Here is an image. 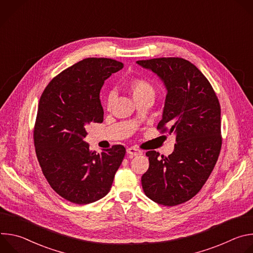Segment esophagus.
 <instances>
[{"instance_id": "1", "label": "esophagus", "mask_w": 253, "mask_h": 253, "mask_svg": "<svg viewBox=\"0 0 253 253\" xmlns=\"http://www.w3.org/2000/svg\"><path fill=\"white\" fill-rule=\"evenodd\" d=\"M127 153L130 154L131 156H138V155H141L142 154V151H140L139 149L135 148V147H129L127 149Z\"/></svg>"}]
</instances>
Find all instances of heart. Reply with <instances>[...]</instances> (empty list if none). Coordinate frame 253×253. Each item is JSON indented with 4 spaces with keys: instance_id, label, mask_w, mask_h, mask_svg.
<instances>
[{
    "instance_id": "obj_1",
    "label": "heart",
    "mask_w": 253,
    "mask_h": 253,
    "mask_svg": "<svg viewBox=\"0 0 253 253\" xmlns=\"http://www.w3.org/2000/svg\"><path fill=\"white\" fill-rule=\"evenodd\" d=\"M127 88L130 91V93L132 94L134 100L146 98V97L153 99L155 96V93H156L154 86L149 81H147L146 79H143V78H135V79L130 80L127 83ZM112 98H113L112 93H110L107 96V102H106L107 107H110Z\"/></svg>"
}]
</instances>
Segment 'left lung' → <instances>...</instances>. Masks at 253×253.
Returning a JSON list of instances; mask_svg holds the SVG:
<instances>
[{"label": "left lung", "instance_id": "8db88e82", "mask_svg": "<svg viewBox=\"0 0 253 253\" xmlns=\"http://www.w3.org/2000/svg\"><path fill=\"white\" fill-rule=\"evenodd\" d=\"M155 73L167 94L157 129L175 134L174 151L165 157L148 151L149 168L141 182L154 202L175 206L194 197L211 174L221 149V109L211 84L182 58L136 62ZM168 126V129L166 126Z\"/></svg>", "mask_w": 253, "mask_h": 253}]
</instances>
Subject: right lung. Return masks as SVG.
Returning a JSON list of instances; mask_svg holds the SVG:
<instances>
[{
  "mask_svg": "<svg viewBox=\"0 0 253 253\" xmlns=\"http://www.w3.org/2000/svg\"><path fill=\"white\" fill-rule=\"evenodd\" d=\"M122 68L112 59H84L52 79L40 98L36 154L50 186L72 203L88 204L107 195L125 156L122 145L96 153L84 141L86 127L103 122L100 90L105 80Z\"/></svg>",
  "mask_w": 253,
  "mask_h": 253,
  "instance_id": "right-lung-1",
  "label": "right lung"
}]
</instances>
